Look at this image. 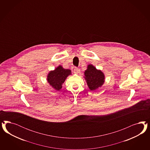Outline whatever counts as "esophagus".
Instances as JSON below:
<instances>
[{"instance_id":"obj_1","label":"esophagus","mask_w":150,"mask_h":150,"mask_svg":"<svg viewBox=\"0 0 150 150\" xmlns=\"http://www.w3.org/2000/svg\"><path fill=\"white\" fill-rule=\"evenodd\" d=\"M74 73L77 74L79 72V69L77 68V67H75L74 69Z\"/></svg>"}]
</instances>
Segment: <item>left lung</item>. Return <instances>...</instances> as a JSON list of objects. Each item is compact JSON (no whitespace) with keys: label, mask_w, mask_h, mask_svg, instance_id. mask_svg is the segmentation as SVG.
<instances>
[{"label":"left lung","mask_w":150,"mask_h":150,"mask_svg":"<svg viewBox=\"0 0 150 150\" xmlns=\"http://www.w3.org/2000/svg\"><path fill=\"white\" fill-rule=\"evenodd\" d=\"M85 80L89 88L93 91L100 87L105 82V75L101 71L89 65L85 72Z\"/></svg>","instance_id":"obj_1"}]
</instances>
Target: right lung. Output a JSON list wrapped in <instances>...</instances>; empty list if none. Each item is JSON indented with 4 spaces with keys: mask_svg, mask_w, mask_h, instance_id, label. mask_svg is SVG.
I'll return each instance as SVG.
<instances>
[{
    "mask_svg": "<svg viewBox=\"0 0 150 150\" xmlns=\"http://www.w3.org/2000/svg\"><path fill=\"white\" fill-rule=\"evenodd\" d=\"M70 74H71L70 70L64 69L62 67L59 66L54 71L49 73L47 80L55 90H60L66 78Z\"/></svg>",
    "mask_w": 150,
    "mask_h": 150,
    "instance_id": "obj_1",
    "label": "right lung"
}]
</instances>
